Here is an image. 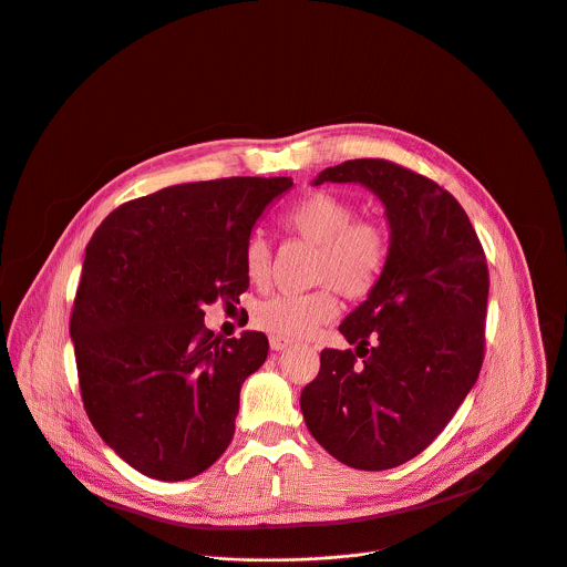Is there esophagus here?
I'll return each mask as SVG.
<instances>
[{
  "mask_svg": "<svg viewBox=\"0 0 567 567\" xmlns=\"http://www.w3.org/2000/svg\"><path fill=\"white\" fill-rule=\"evenodd\" d=\"M288 347H292L290 339L279 337V334H270V349H272V351H286Z\"/></svg>",
  "mask_w": 567,
  "mask_h": 567,
  "instance_id": "obj_1",
  "label": "esophagus"
}]
</instances>
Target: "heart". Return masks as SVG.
Segmentation results:
<instances>
[{
    "mask_svg": "<svg viewBox=\"0 0 567 567\" xmlns=\"http://www.w3.org/2000/svg\"><path fill=\"white\" fill-rule=\"evenodd\" d=\"M284 225L292 235L315 244L310 279L321 286L310 292L272 295L259 301L252 310V323L270 334L299 339L334 317L332 288L347 299H364L378 288L391 259V239L380 220L358 218L351 200L323 189L292 203L284 214ZM244 268L257 286L270 279L272 248L261 235L248 237Z\"/></svg>",
    "mask_w": 567,
    "mask_h": 567,
    "instance_id": "obj_1",
    "label": "heart"
}]
</instances>
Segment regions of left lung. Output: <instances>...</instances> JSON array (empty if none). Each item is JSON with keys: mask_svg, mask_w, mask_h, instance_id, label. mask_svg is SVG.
Returning a JSON list of instances; mask_svg holds the SVG:
<instances>
[{"mask_svg": "<svg viewBox=\"0 0 567 567\" xmlns=\"http://www.w3.org/2000/svg\"><path fill=\"white\" fill-rule=\"evenodd\" d=\"M362 183L386 207L391 259L339 332L355 351L323 349L301 391L312 437L353 470H393L454 417L485 358L489 270L463 205L431 178L384 158L323 169Z\"/></svg>", "mask_w": 567, "mask_h": 567, "instance_id": "1", "label": "left lung"}]
</instances>
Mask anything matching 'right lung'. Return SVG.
I'll use <instances>...</instances> for the list:
<instances>
[{
    "mask_svg": "<svg viewBox=\"0 0 567 567\" xmlns=\"http://www.w3.org/2000/svg\"><path fill=\"white\" fill-rule=\"evenodd\" d=\"M290 187L286 176L174 185L123 203L93 233L69 326L80 393L100 437L141 474L187 481L228 449L268 337H214L203 306L239 303L244 246Z\"/></svg>",
    "mask_w": 567,
    "mask_h": 567,
    "instance_id": "add662e5",
    "label": "right lung"
}]
</instances>
